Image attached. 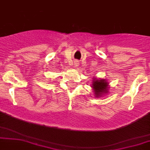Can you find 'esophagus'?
I'll return each mask as SVG.
<instances>
[{"label": "esophagus", "mask_w": 150, "mask_h": 150, "mask_svg": "<svg viewBox=\"0 0 150 150\" xmlns=\"http://www.w3.org/2000/svg\"><path fill=\"white\" fill-rule=\"evenodd\" d=\"M76 63H77V62H76ZM76 66H77V65H76Z\"/></svg>", "instance_id": "1"}]
</instances>
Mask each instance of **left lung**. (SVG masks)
I'll return each mask as SVG.
<instances>
[{"instance_id": "obj_1", "label": "left lung", "mask_w": 150, "mask_h": 150, "mask_svg": "<svg viewBox=\"0 0 150 150\" xmlns=\"http://www.w3.org/2000/svg\"><path fill=\"white\" fill-rule=\"evenodd\" d=\"M93 88L96 97L100 96L102 93L108 92V83L104 80H96L93 81Z\"/></svg>"}]
</instances>
